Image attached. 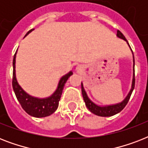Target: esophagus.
Instances as JSON below:
<instances>
[{
  "mask_svg": "<svg viewBox=\"0 0 148 148\" xmlns=\"http://www.w3.org/2000/svg\"><path fill=\"white\" fill-rule=\"evenodd\" d=\"M82 69H83V67H81V65H78V66L76 67V70L77 71H82Z\"/></svg>",
  "mask_w": 148,
  "mask_h": 148,
  "instance_id": "obj_1",
  "label": "esophagus"
}]
</instances>
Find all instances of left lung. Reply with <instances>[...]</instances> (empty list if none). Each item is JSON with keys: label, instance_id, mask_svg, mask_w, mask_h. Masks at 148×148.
Returning a JSON list of instances; mask_svg holds the SVG:
<instances>
[{"label": "left lung", "instance_id": "obj_1", "mask_svg": "<svg viewBox=\"0 0 148 148\" xmlns=\"http://www.w3.org/2000/svg\"><path fill=\"white\" fill-rule=\"evenodd\" d=\"M117 38H121L122 40H125L127 42V44L128 45L129 47L131 48L130 45H129V43L127 42V40L125 38V37L124 36V34L121 32L120 31L117 30ZM132 51V50H131ZM133 70H134V74H133V79H132V84H131V88L130 91H129L128 95H127V97L120 103H115V104H111V105H106V106H100L96 104L95 103H94L91 100H90L89 97H88L87 93H86L84 88L83 83L81 82V91H82V95H83L84 101L85 102L86 107L88 108V110H90V112L95 114V115H97V116H101V117H110V116H113V115H115L118 114L119 112H121L123 109L124 108V107L127 105V103L128 102L129 99L131 97V95L133 92L134 88V84H135V77H134V57L133 54Z\"/></svg>", "mask_w": 148, "mask_h": 148}]
</instances>
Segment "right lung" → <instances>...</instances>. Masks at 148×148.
Masks as SVG:
<instances>
[{"instance_id": "add662e5", "label": "right lung", "mask_w": 148, "mask_h": 148, "mask_svg": "<svg viewBox=\"0 0 148 148\" xmlns=\"http://www.w3.org/2000/svg\"><path fill=\"white\" fill-rule=\"evenodd\" d=\"M34 31V29H31L26 34V37L29 33ZM16 53L14 56L13 60V80L12 86L15 95L17 97V101L21 103L22 108L26 111L29 115L34 117H47L49 115L52 114L58 108L59 101H60L62 90L65 85L66 81L73 74V72L71 71L69 73L65 74L60 79V81L58 83V88L51 95L50 97H45V98H38L28 95L25 92L19 84L17 82L16 78V71H15V62H16Z\"/></svg>"}]
</instances>
